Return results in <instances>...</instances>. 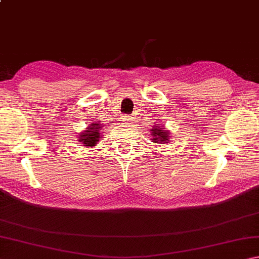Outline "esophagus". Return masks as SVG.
Returning <instances> with one entry per match:
<instances>
[{
    "label": "esophagus",
    "mask_w": 259,
    "mask_h": 259,
    "mask_svg": "<svg viewBox=\"0 0 259 259\" xmlns=\"http://www.w3.org/2000/svg\"><path fill=\"white\" fill-rule=\"evenodd\" d=\"M122 121H124V122H126V123H131V117L130 116H123L122 117Z\"/></svg>",
    "instance_id": "obj_1"
}]
</instances>
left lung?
Here are the masks:
<instances>
[{
	"label": "left lung",
	"instance_id": "8db88e82",
	"mask_svg": "<svg viewBox=\"0 0 259 259\" xmlns=\"http://www.w3.org/2000/svg\"><path fill=\"white\" fill-rule=\"evenodd\" d=\"M151 136H152V142L154 144H165L169 142L170 131L165 129V126L162 125H153L151 129Z\"/></svg>",
	"mask_w": 259,
	"mask_h": 259
}]
</instances>
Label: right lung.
Wrapping results in <instances>:
<instances>
[{
  "label": "right lung",
  "mask_w": 259,
  "mask_h": 259,
  "mask_svg": "<svg viewBox=\"0 0 259 259\" xmlns=\"http://www.w3.org/2000/svg\"><path fill=\"white\" fill-rule=\"evenodd\" d=\"M103 124H100V122H93L90 125H88L85 130H83L81 135L77 137V140L82 144V146H85L87 148H91L96 146L99 142V139L102 138Z\"/></svg>",
  "instance_id": "right-lung-1"
}]
</instances>
